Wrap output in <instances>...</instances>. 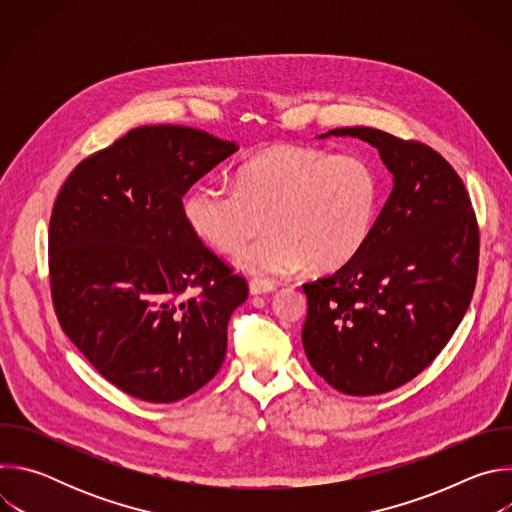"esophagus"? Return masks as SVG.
Returning a JSON list of instances; mask_svg holds the SVG:
<instances>
[{
    "label": "esophagus",
    "instance_id": "1",
    "mask_svg": "<svg viewBox=\"0 0 512 512\" xmlns=\"http://www.w3.org/2000/svg\"><path fill=\"white\" fill-rule=\"evenodd\" d=\"M275 291V285L271 281H261V279H253L249 281V294L251 296H265Z\"/></svg>",
    "mask_w": 512,
    "mask_h": 512
}]
</instances>
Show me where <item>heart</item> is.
I'll return each instance as SVG.
<instances>
[{
    "label": "heart",
    "instance_id": "1",
    "mask_svg": "<svg viewBox=\"0 0 512 512\" xmlns=\"http://www.w3.org/2000/svg\"><path fill=\"white\" fill-rule=\"evenodd\" d=\"M379 200V176L364 158L275 145L239 168L237 188L194 186L184 218L221 253L237 251L265 218L269 233L243 247L235 265L257 277H287L308 263L334 271L352 261L371 237Z\"/></svg>",
    "mask_w": 512,
    "mask_h": 512
}]
</instances>
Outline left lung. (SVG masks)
I'll list each match as a JSON object with an SVG mask.
<instances>
[{
    "mask_svg": "<svg viewBox=\"0 0 512 512\" xmlns=\"http://www.w3.org/2000/svg\"><path fill=\"white\" fill-rule=\"evenodd\" d=\"M330 135L371 143L393 190L360 253L302 285V344L334 389L379 395L417 377L460 326L476 285V216L460 176L427 145L362 125L318 139Z\"/></svg>",
    "mask_w": 512,
    "mask_h": 512,
    "instance_id": "left-lung-1",
    "label": "left lung"
}]
</instances>
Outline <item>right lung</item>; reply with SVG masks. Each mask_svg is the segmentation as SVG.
<instances>
[{
  "mask_svg": "<svg viewBox=\"0 0 512 512\" xmlns=\"http://www.w3.org/2000/svg\"><path fill=\"white\" fill-rule=\"evenodd\" d=\"M239 145L180 125L131 129L81 162L54 202L48 255L64 334L123 393L174 403L227 354L247 281L190 231L182 196ZM200 286L198 297H186Z\"/></svg>",
  "mask_w": 512,
  "mask_h": 512,
  "instance_id": "obj_1",
  "label": "right lung"
}]
</instances>
